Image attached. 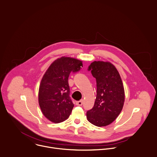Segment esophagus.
<instances>
[{
    "label": "esophagus",
    "instance_id": "obj_1",
    "mask_svg": "<svg viewBox=\"0 0 157 157\" xmlns=\"http://www.w3.org/2000/svg\"><path fill=\"white\" fill-rule=\"evenodd\" d=\"M82 103H83V100H79V101H76V105H78V106H81V105H82Z\"/></svg>",
    "mask_w": 157,
    "mask_h": 157
}]
</instances>
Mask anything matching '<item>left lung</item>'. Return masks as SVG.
<instances>
[{
  "label": "left lung",
  "mask_w": 157,
  "mask_h": 157,
  "mask_svg": "<svg viewBox=\"0 0 157 157\" xmlns=\"http://www.w3.org/2000/svg\"><path fill=\"white\" fill-rule=\"evenodd\" d=\"M96 79L97 95L93 108L87 112V120L98 127L111 124L121 113L124 90L120 75L110 62H94L88 67Z\"/></svg>",
  "instance_id": "8db88e82"
}]
</instances>
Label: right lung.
<instances>
[{
  "label": "right lung",
  "instance_id": "obj_1",
  "mask_svg": "<svg viewBox=\"0 0 157 157\" xmlns=\"http://www.w3.org/2000/svg\"><path fill=\"white\" fill-rule=\"evenodd\" d=\"M82 67L81 61L61 57L52 63L41 80L39 103L44 115L50 121L59 123L70 115L74 104L70 96L68 77Z\"/></svg>",
  "mask_w": 157,
  "mask_h": 157
}]
</instances>
